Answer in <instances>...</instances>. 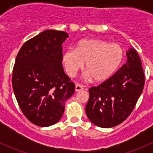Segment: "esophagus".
I'll return each mask as SVG.
<instances>
[{"instance_id":"1","label":"esophagus","mask_w":153,"mask_h":153,"mask_svg":"<svg viewBox=\"0 0 153 153\" xmlns=\"http://www.w3.org/2000/svg\"><path fill=\"white\" fill-rule=\"evenodd\" d=\"M82 89H84V86L82 85H81V84H77L76 85H75V91H76V92H79V91L82 90Z\"/></svg>"}]
</instances>
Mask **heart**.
Returning a JSON list of instances; mask_svg holds the SVG:
<instances>
[{
	"mask_svg": "<svg viewBox=\"0 0 153 153\" xmlns=\"http://www.w3.org/2000/svg\"><path fill=\"white\" fill-rule=\"evenodd\" d=\"M124 58L121 46L98 38L84 39L75 49H68L63 55V63L69 76H75L86 63L87 76L95 82H103L115 74Z\"/></svg>",
	"mask_w": 153,
	"mask_h": 153,
	"instance_id": "1",
	"label": "heart"
}]
</instances>
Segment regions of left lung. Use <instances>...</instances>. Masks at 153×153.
I'll return each instance as SVG.
<instances>
[{"label":"left lung","mask_w":153,"mask_h":153,"mask_svg":"<svg viewBox=\"0 0 153 153\" xmlns=\"http://www.w3.org/2000/svg\"><path fill=\"white\" fill-rule=\"evenodd\" d=\"M126 56V64L112 77L89 89L86 115L100 127H113L124 121L143 92L145 78L139 55L130 48Z\"/></svg>","instance_id":"left-lung-1"}]
</instances>
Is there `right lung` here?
<instances>
[{"label":"right lung","instance_id":"1","mask_svg":"<svg viewBox=\"0 0 153 153\" xmlns=\"http://www.w3.org/2000/svg\"><path fill=\"white\" fill-rule=\"evenodd\" d=\"M63 31L45 30L21 48L12 70V84L18 104L26 118L39 126L56 124L75 84L62 66Z\"/></svg>","mask_w":153,"mask_h":153}]
</instances>
